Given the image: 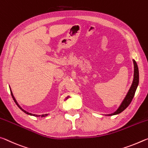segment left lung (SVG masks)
<instances>
[{"instance_id": "left-lung-1", "label": "left lung", "mask_w": 148, "mask_h": 148, "mask_svg": "<svg viewBox=\"0 0 148 148\" xmlns=\"http://www.w3.org/2000/svg\"><path fill=\"white\" fill-rule=\"evenodd\" d=\"M132 61L133 64H134V79H133L132 85L130 86L129 90L127 92V95H126L125 98H124V100L122 101V103H121L120 106L118 108L117 110L113 113H111V114H108L106 115L112 116L119 114L120 113H121L122 111H124L125 109L130 105V102H131L133 98H134L136 90V88L138 86L139 83V71L136 62L134 60H133Z\"/></svg>"}]
</instances>
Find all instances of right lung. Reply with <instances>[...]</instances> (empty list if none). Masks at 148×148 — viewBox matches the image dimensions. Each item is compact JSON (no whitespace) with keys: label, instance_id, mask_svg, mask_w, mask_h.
I'll return each mask as SVG.
<instances>
[{"label":"right lung","instance_id":"add662e5","mask_svg":"<svg viewBox=\"0 0 148 148\" xmlns=\"http://www.w3.org/2000/svg\"><path fill=\"white\" fill-rule=\"evenodd\" d=\"M10 92H11V95H12V98H13V100H14V101H15V103H16V105L18 106V108L20 109V110H21V111H23L24 113H25L26 114H27V115H33V116H35V117H46V116H47L48 115V114H45V115H35V114H32V113H29V112H27V111H26L25 110H24L23 109H22L21 108V106L19 105L18 104V103L17 102V101L16 100V99H15V98H14V95H13V93H12V90H11V89H10Z\"/></svg>","mask_w":148,"mask_h":148}]
</instances>
